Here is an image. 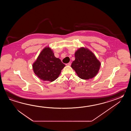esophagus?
I'll list each match as a JSON object with an SVG mask.
<instances>
[{
    "label": "esophagus",
    "instance_id": "obj_1",
    "mask_svg": "<svg viewBox=\"0 0 131 131\" xmlns=\"http://www.w3.org/2000/svg\"><path fill=\"white\" fill-rule=\"evenodd\" d=\"M71 63H67V64H66V66H71Z\"/></svg>",
    "mask_w": 131,
    "mask_h": 131
}]
</instances>
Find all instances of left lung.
Instances as JSON below:
<instances>
[{"label": "left lung", "instance_id": "8db88e82", "mask_svg": "<svg viewBox=\"0 0 131 131\" xmlns=\"http://www.w3.org/2000/svg\"><path fill=\"white\" fill-rule=\"evenodd\" d=\"M75 60L71 67L79 78L89 80L95 76L100 69V62L86 48L81 47L75 52Z\"/></svg>", "mask_w": 131, "mask_h": 131}]
</instances>
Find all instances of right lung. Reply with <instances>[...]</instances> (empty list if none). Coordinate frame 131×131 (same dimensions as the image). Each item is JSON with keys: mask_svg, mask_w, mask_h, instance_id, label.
Segmentation results:
<instances>
[{"mask_svg": "<svg viewBox=\"0 0 131 131\" xmlns=\"http://www.w3.org/2000/svg\"><path fill=\"white\" fill-rule=\"evenodd\" d=\"M64 67L65 64L55 57L49 47H46L42 50L32 66L34 72L38 78L50 82L59 77Z\"/></svg>", "mask_w": 131, "mask_h": 131, "instance_id": "1", "label": "right lung"}]
</instances>
